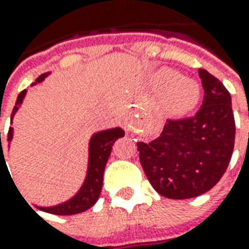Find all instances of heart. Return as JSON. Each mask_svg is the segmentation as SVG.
I'll return each instance as SVG.
<instances>
[{
    "label": "heart",
    "mask_w": 249,
    "mask_h": 249,
    "mask_svg": "<svg viewBox=\"0 0 249 249\" xmlns=\"http://www.w3.org/2000/svg\"><path fill=\"white\" fill-rule=\"evenodd\" d=\"M160 85L166 90V104L174 112L190 109L197 101L198 91L196 85L187 79H178L171 71H164L160 75Z\"/></svg>",
    "instance_id": "1"
}]
</instances>
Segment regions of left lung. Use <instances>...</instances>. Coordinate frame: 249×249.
I'll list each match as a JSON object with an SVG mask.
<instances>
[{"instance_id": "8db88e82", "label": "left lung", "mask_w": 249, "mask_h": 249, "mask_svg": "<svg viewBox=\"0 0 249 249\" xmlns=\"http://www.w3.org/2000/svg\"><path fill=\"white\" fill-rule=\"evenodd\" d=\"M202 105L196 114L168 119L160 136L136 144L142 170L160 196L187 199L218 183L232 158L236 124L231 94L222 82L199 69Z\"/></svg>"}]
</instances>
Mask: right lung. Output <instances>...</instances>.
I'll list each match as a JSON object with an SVG mask.
<instances>
[{"label": "right lung", "mask_w": 249, "mask_h": 249, "mask_svg": "<svg viewBox=\"0 0 249 249\" xmlns=\"http://www.w3.org/2000/svg\"><path fill=\"white\" fill-rule=\"evenodd\" d=\"M46 75L47 74L40 75L36 79V82L43 81ZM25 93L27 91L22 90L21 93L18 94V97H17L16 107H13V112H12V117L15 116V113L18 109V105L24 100ZM12 136H13V128H9V132H8V142L12 140ZM120 137H124V130L120 129V128L107 129L104 130V132H100V133H95L94 136L91 137V140H90V159H89L88 177H86V180L83 183L82 189L79 190V193L76 194L75 197L71 198L70 201H67V202L62 203V205H56V206H52V208H39V209L43 210V212H47V213H52V214L58 215L76 214V213H81V212L90 209L97 202L98 197H100L101 190H102V180H104V170H105L107 161L109 159V156H110V152H112L113 144ZM1 158H3V160H5L2 145H1L0 151V160Z\"/></svg>", "instance_id": "add662e5"}]
</instances>
